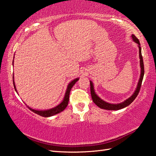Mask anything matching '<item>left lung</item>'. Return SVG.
<instances>
[{"instance_id": "1", "label": "left lung", "mask_w": 156, "mask_h": 156, "mask_svg": "<svg viewBox=\"0 0 156 156\" xmlns=\"http://www.w3.org/2000/svg\"><path fill=\"white\" fill-rule=\"evenodd\" d=\"M132 38H133V41L135 42H136L138 44V47H139V52H140V66H141V75H140V80H139L138 84L136 90H135V92L133 94V95L131 96V97H129L127 100L125 101L124 102H121V103L119 104H111V103H108V102H106L105 101H102V99L99 98L98 96L96 94L94 90V87L93 84H92V82L90 81V93L92 96V101L94 102V103L97 105L99 108H103L106 109V110H109V111H112V110H119V109L123 108L126 107H127L129 105H130L132 102H133L135 98L137 97V95L139 94V92L140 91V88L141 87V84H142V81H143V78H144V60H143V57H142L141 55V48L140 46V43L139 39L137 38L136 36L135 35H131Z\"/></svg>"}]
</instances>
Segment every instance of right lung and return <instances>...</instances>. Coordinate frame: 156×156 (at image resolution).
Returning a JSON list of instances; mask_svg holds the SVG:
<instances>
[{
    "label": "right lung",
    "mask_w": 156,
    "mask_h": 156,
    "mask_svg": "<svg viewBox=\"0 0 156 156\" xmlns=\"http://www.w3.org/2000/svg\"><path fill=\"white\" fill-rule=\"evenodd\" d=\"M14 79V78H12ZM79 80V78H76L75 80H72L70 83H69L68 86V88H67V90H66V94H65V97L64 100L61 102L60 104L59 105H58L57 107H55L51 109H49V110H46V111H37V110H35V109H32L30 107H29L27 106V107L30 109L31 111H33L35 113L41 116V117H51V116H53L54 115L56 114H58L59 112H61L62 111H63L64 110V109L67 107L68 105V102H69V92H70L71 89L72 88L73 86L75 84V83L76 82ZM13 85H14V88H15V91L17 92L16 91V89L15 87V82L14 80H13Z\"/></svg>",
    "instance_id": "right-lung-1"
}]
</instances>
